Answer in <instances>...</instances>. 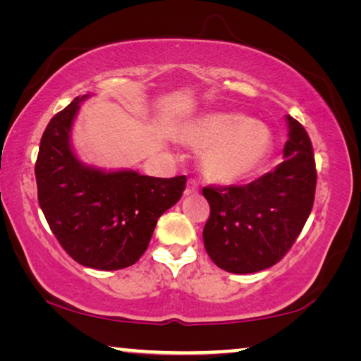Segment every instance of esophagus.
Listing matches in <instances>:
<instances>
[{
    "label": "esophagus",
    "mask_w": 361,
    "mask_h": 361,
    "mask_svg": "<svg viewBox=\"0 0 361 361\" xmlns=\"http://www.w3.org/2000/svg\"><path fill=\"white\" fill-rule=\"evenodd\" d=\"M194 192H197V181H195V180H188V185H186V189H185V195L194 194Z\"/></svg>",
    "instance_id": "obj_1"
}]
</instances>
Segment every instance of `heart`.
<instances>
[{"mask_svg":"<svg viewBox=\"0 0 361 361\" xmlns=\"http://www.w3.org/2000/svg\"><path fill=\"white\" fill-rule=\"evenodd\" d=\"M180 138L202 149L204 173L218 183L248 178L272 149L271 130L242 114H209L194 119L180 130Z\"/></svg>","mask_w":361,"mask_h":361,"instance_id":"heart-1","label":"heart"}]
</instances>
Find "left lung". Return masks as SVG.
Returning a JSON list of instances; mask_svg holds the SVG:
<instances>
[{
    "mask_svg": "<svg viewBox=\"0 0 361 361\" xmlns=\"http://www.w3.org/2000/svg\"><path fill=\"white\" fill-rule=\"evenodd\" d=\"M283 162L243 186H205L210 216L204 245L218 267L252 274L276 264L296 242L312 212L317 169L312 142L291 116Z\"/></svg>",
    "mask_w": 361,
    "mask_h": 361,
    "instance_id": "1",
    "label": "left lung"
}]
</instances>
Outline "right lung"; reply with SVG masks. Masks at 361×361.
Wrapping results in <instances>:
<instances>
[{
  "mask_svg": "<svg viewBox=\"0 0 361 361\" xmlns=\"http://www.w3.org/2000/svg\"><path fill=\"white\" fill-rule=\"evenodd\" d=\"M85 97H76L54 116L42 133L35 164L38 202L73 259L99 271H118L135 264L146 252L159 216L185 191L186 176L103 172L79 162L70 132Z\"/></svg>",
  "mask_w": 361,
  "mask_h": 361,
  "instance_id": "right-lung-1",
  "label": "right lung"
}]
</instances>
